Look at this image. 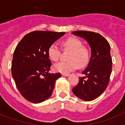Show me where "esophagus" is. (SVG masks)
I'll return each mask as SVG.
<instances>
[{
	"label": "esophagus",
	"instance_id": "obj_1",
	"mask_svg": "<svg viewBox=\"0 0 125 125\" xmlns=\"http://www.w3.org/2000/svg\"><path fill=\"white\" fill-rule=\"evenodd\" d=\"M61 75H62V76H69L70 74H68V73H62Z\"/></svg>",
	"mask_w": 125,
	"mask_h": 125
}]
</instances>
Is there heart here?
<instances>
[{
	"mask_svg": "<svg viewBox=\"0 0 125 125\" xmlns=\"http://www.w3.org/2000/svg\"><path fill=\"white\" fill-rule=\"evenodd\" d=\"M66 49L70 51L68 59L66 62H59L54 66L56 72L68 73L79 67H83L89 61V51L86 47L82 46V42L75 37H70L62 42ZM47 54L52 61H57L60 57L61 52L55 43H52L48 47Z\"/></svg>",
	"mask_w": 125,
	"mask_h": 125,
	"instance_id": "b5f03b06",
	"label": "heart"
}]
</instances>
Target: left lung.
Instances as JSON below:
<instances>
[{
    "label": "left lung",
    "mask_w": 125,
    "mask_h": 125,
    "mask_svg": "<svg viewBox=\"0 0 125 125\" xmlns=\"http://www.w3.org/2000/svg\"><path fill=\"white\" fill-rule=\"evenodd\" d=\"M72 34L86 40L91 48L89 64L82 72L84 76L79 78V83L73 88V92L81 100L92 101L104 91L110 81L112 69L110 46L98 33L77 31Z\"/></svg>",
    "instance_id": "8db88e82"
}]
</instances>
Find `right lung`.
<instances>
[{
  "label": "right lung",
  "instance_id": "right-lung-1",
  "mask_svg": "<svg viewBox=\"0 0 125 125\" xmlns=\"http://www.w3.org/2000/svg\"><path fill=\"white\" fill-rule=\"evenodd\" d=\"M65 32L34 31L26 34L14 51L12 74L25 100L39 103L51 96L60 73H50L51 62L47 49Z\"/></svg>",
  "mask_w": 125,
  "mask_h": 125
}]
</instances>
